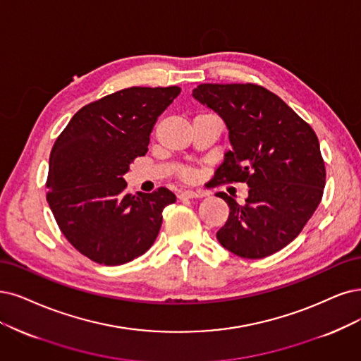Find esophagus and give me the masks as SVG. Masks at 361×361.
I'll return each instance as SVG.
<instances>
[{"instance_id": "obj_1", "label": "esophagus", "mask_w": 361, "mask_h": 361, "mask_svg": "<svg viewBox=\"0 0 361 361\" xmlns=\"http://www.w3.org/2000/svg\"><path fill=\"white\" fill-rule=\"evenodd\" d=\"M205 193L199 190H184L180 193V199H193V197H202Z\"/></svg>"}]
</instances>
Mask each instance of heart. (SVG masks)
Here are the masks:
<instances>
[{"label": "heart", "instance_id": "obj_1", "mask_svg": "<svg viewBox=\"0 0 361 361\" xmlns=\"http://www.w3.org/2000/svg\"><path fill=\"white\" fill-rule=\"evenodd\" d=\"M195 176V172H193V169H190V168H185L184 171H183V177L184 178H192Z\"/></svg>", "mask_w": 361, "mask_h": 361}]
</instances>
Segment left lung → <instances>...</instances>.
I'll return each mask as SVG.
<instances>
[{"label": "left lung", "mask_w": 361, "mask_h": 361, "mask_svg": "<svg viewBox=\"0 0 361 361\" xmlns=\"http://www.w3.org/2000/svg\"><path fill=\"white\" fill-rule=\"evenodd\" d=\"M192 95L214 110L229 130L214 180L247 183L245 204L220 193L229 219L219 243L244 259H262L288 245L322 202L326 168L318 138L275 93L257 85H199Z\"/></svg>", "instance_id": "1"}]
</instances>
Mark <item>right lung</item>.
I'll return each instance as SVG.
<instances>
[{
  "label": "right lung",
  "mask_w": 361,
  "mask_h": 361,
  "mask_svg": "<svg viewBox=\"0 0 361 361\" xmlns=\"http://www.w3.org/2000/svg\"><path fill=\"white\" fill-rule=\"evenodd\" d=\"M180 92L178 86L118 90L80 109L55 141L47 202L63 236L90 260L123 264L156 241L162 211L177 197L166 188L132 196L123 176L149 150L157 117Z\"/></svg>",
  "instance_id": "1"
}]
</instances>
